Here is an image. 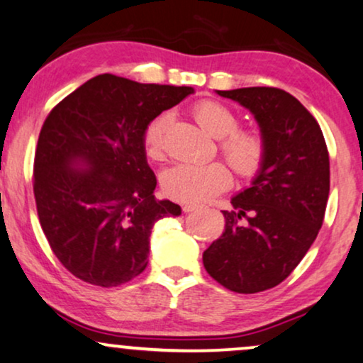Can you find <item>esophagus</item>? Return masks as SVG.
I'll list each match as a JSON object with an SVG mask.
<instances>
[{
  "label": "esophagus",
  "mask_w": 363,
  "mask_h": 363,
  "mask_svg": "<svg viewBox=\"0 0 363 363\" xmlns=\"http://www.w3.org/2000/svg\"><path fill=\"white\" fill-rule=\"evenodd\" d=\"M182 209H184V213H191V211L199 209V206H196V204H184V206H182Z\"/></svg>",
  "instance_id": "obj_1"
}]
</instances>
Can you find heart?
Instances as JSON below:
<instances>
[{"mask_svg": "<svg viewBox=\"0 0 363 363\" xmlns=\"http://www.w3.org/2000/svg\"><path fill=\"white\" fill-rule=\"evenodd\" d=\"M199 125L211 135L219 137V150L238 177L258 176L268 157V140L256 127H238L240 117L218 100L206 99L192 105ZM171 113L164 112L149 122L144 130L145 155L152 160L166 157V132ZM231 184V172L221 160L206 164L181 162L162 176L164 192L181 203H204Z\"/></svg>", "mask_w": 363, "mask_h": 363, "instance_id": "b5f03b06", "label": "heart"}]
</instances>
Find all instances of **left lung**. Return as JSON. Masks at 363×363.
<instances>
[{
    "mask_svg": "<svg viewBox=\"0 0 363 363\" xmlns=\"http://www.w3.org/2000/svg\"><path fill=\"white\" fill-rule=\"evenodd\" d=\"M250 108L268 140L253 186L223 211L224 229L204 251L206 272L236 293H259L290 277L323 224L330 159L322 128L293 95L274 86L218 90Z\"/></svg>",
    "mask_w": 363,
    "mask_h": 363,
    "instance_id": "8db88e82",
    "label": "left lung"
}]
</instances>
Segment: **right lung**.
<instances>
[{
    "instance_id": "right-lung-1",
    "label": "right lung",
    "mask_w": 363,
    "mask_h": 363,
    "mask_svg": "<svg viewBox=\"0 0 363 363\" xmlns=\"http://www.w3.org/2000/svg\"><path fill=\"white\" fill-rule=\"evenodd\" d=\"M189 94L191 86L104 73L45 118L33 164L36 211L53 255L75 278L112 288L139 277L155 221L181 214L154 197L144 130Z\"/></svg>"
}]
</instances>
